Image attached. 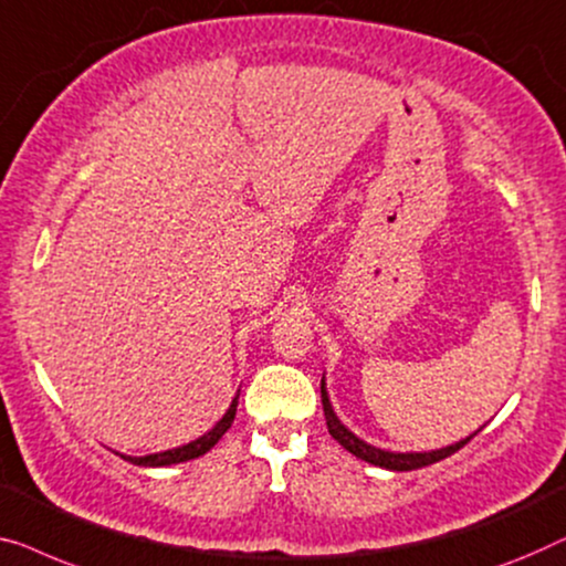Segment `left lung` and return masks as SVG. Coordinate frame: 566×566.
Listing matches in <instances>:
<instances>
[{"label":"left lung","instance_id":"left-lung-1","mask_svg":"<svg viewBox=\"0 0 566 566\" xmlns=\"http://www.w3.org/2000/svg\"><path fill=\"white\" fill-rule=\"evenodd\" d=\"M321 397H323V412H325V423H328V433L336 439L340 446H344L346 451H352L354 457H359L364 461H369L374 467H385V469H395V472H410V469H420V467H428V464H436V461H441L446 457H451V453H457L461 446H467L469 441L474 439L476 433L467 436L464 441L459 443H451L446 446V449L439 451H428V453H395V451H381L377 446L371 443H364L361 439H356V436L348 431V428L340 423L336 418V412L331 408V400H328V392H325V379H321Z\"/></svg>","mask_w":566,"mask_h":566}]
</instances>
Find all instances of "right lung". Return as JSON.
Instances as JSON below:
<instances>
[{
  "label": "right lung",
  "mask_w": 566,
  "mask_h": 566,
  "mask_svg": "<svg viewBox=\"0 0 566 566\" xmlns=\"http://www.w3.org/2000/svg\"><path fill=\"white\" fill-rule=\"evenodd\" d=\"M235 408H238V397H235L233 402H230V408H228L226 416H222L220 423L214 426L212 431H207L205 436H200V439H197V441H192V443L179 446V449L161 451V453H148V457H125V453H120V457L125 461H133V464H138V467H169V464H179V461H189V459L202 457V453L210 451L212 446L222 439V433L228 431L230 423H233Z\"/></svg>",
  "instance_id": "right-lung-1"
}]
</instances>
